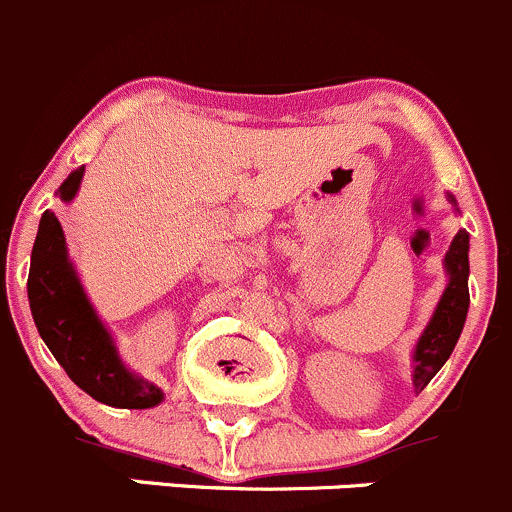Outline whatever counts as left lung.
Segmentation results:
<instances>
[{
	"label": "left lung",
	"instance_id": "1",
	"mask_svg": "<svg viewBox=\"0 0 512 512\" xmlns=\"http://www.w3.org/2000/svg\"><path fill=\"white\" fill-rule=\"evenodd\" d=\"M449 202L458 214V204L453 194H449ZM468 249H471L468 231L461 229L453 236L449 251L444 256L446 288L412 352V384L416 394L446 365L458 337H461L463 325H466L468 303H471V298H468V273H471Z\"/></svg>",
	"mask_w": 512,
	"mask_h": 512
}]
</instances>
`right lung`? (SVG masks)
Masks as SVG:
<instances>
[{"mask_svg": "<svg viewBox=\"0 0 512 512\" xmlns=\"http://www.w3.org/2000/svg\"><path fill=\"white\" fill-rule=\"evenodd\" d=\"M83 172L86 167H78L63 179L56 189L61 202H73ZM26 291L41 340L83 392L118 409H150L165 399L157 384L125 367L113 333L78 278L61 221L51 209L41 214Z\"/></svg>", "mask_w": 512, "mask_h": 512, "instance_id": "obj_1", "label": "right lung"}]
</instances>
